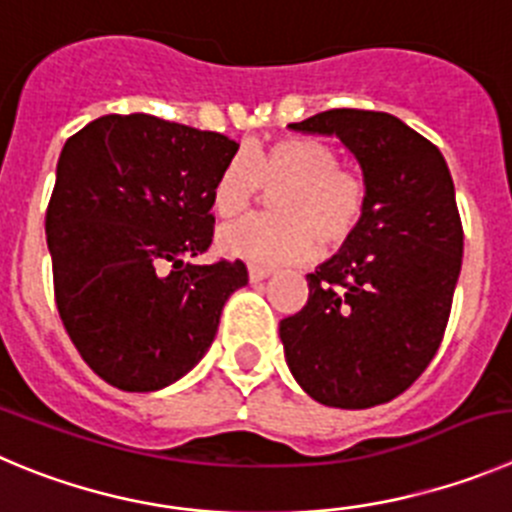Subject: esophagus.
<instances>
[{
  "mask_svg": "<svg viewBox=\"0 0 512 512\" xmlns=\"http://www.w3.org/2000/svg\"><path fill=\"white\" fill-rule=\"evenodd\" d=\"M270 275H272V270H267V267L250 265V280H252V283H262V280H267Z\"/></svg>",
  "mask_w": 512,
  "mask_h": 512,
  "instance_id": "esophagus-1",
  "label": "esophagus"
}]
</instances>
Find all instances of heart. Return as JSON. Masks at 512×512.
I'll list each match as a JSON object with an SVG mask.
<instances>
[{
    "label": "heart",
    "mask_w": 512,
    "mask_h": 512,
    "mask_svg": "<svg viewBox=\"0 0 512 512\" xmlns=\"http://www.w3.org/2000/svg\"><path fill=\"white\" fill-rule=\"evenodd\" d=\"M260 186L272 191L275 214L247 217L219 232V250L255 265H280L338 250L356 232L364 214V181L338 169L328 143L288 136L234 156L219 171L212 207L219 217H237L257 197Z\"/></svg>",
    "instance_id": "obj_1"
}]
</instances>
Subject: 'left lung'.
Returning <instances> with one entry per match:
<instances>
[{
	"mask_svg": "<svg viewBox=\"0 0 512 512\" xmlns=\"http://www.w3.org/2000/svg\"><path fill=\"white\" fill-rule=\"evenodd\" d=\"M290 131L336 136L364 176L356 232L280 321L290 374L310 399L369 409L407 391L442 343L462 267V222L439 148L389 113L336 108Z\"/></svg>",
	"mask_w": 512,
	"mask_h": 512,
	"instance_id": "8db88e82",
	"label": "left lung"
}]
</instances>
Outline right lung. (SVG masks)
Instances as JSON below:
<instances>
[{
    "label": "right lung",
    "mask_w": 512,
    "mask_h": 512,
    "mask_svg": "<svg viewBox=\"0 0 512 512\" xmlns=\"http://www.w3.org/2000/svg\"><path fill=\"white\" fill-rule=\"evenodd\" d=\"M240 143L148 113L95 118L60 151L45 217L62 326L123 391L189 374L247 285L240 260L191 265L212 245V189Z\"/></svg>",
    "instance_id": "right-lung-1"
}]
</instances>
